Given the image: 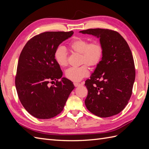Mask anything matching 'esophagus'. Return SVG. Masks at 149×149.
Masks as SVG:
<instances>
[{"mask_svg": "<svg viewBox=\"0 0 149 149\" xmlns=\"http://www.w3.org/2000/svg\"><path fill=\"white\" fill-rule=\"evenodd\" d=\"M73 84H74V86H76V87L79 86L83 84V83H76V82H74Z\"/></svg>", "mask_w": 149, "mask_h": 149, "instance_id": "1", "label": "esophagus"}]
</instances>
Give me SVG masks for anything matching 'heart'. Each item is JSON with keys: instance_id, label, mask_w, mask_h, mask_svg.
Segmentation results:
<instances>
[{"instance_id": "heart-1", "label": "heart", "mask_w": 149, "mask_h": 149, "mask_svg": "<svg viewBox=\"0 0 149 149\" xmlns=\"http://www.w3.org/2000/svg\"><path fill=\"white\" fill-rule=\"evenodd\" d=\"M69 48L76 53H81V63H85L78 67H70L68 68L65 75L67 79L78 81L89 74L88 64L91 66H96L100 62L104 53V48L100 40H93L89 42L88 39L83 37H76L72 40ZM55 59L60 66L68 65L67 52L65 47H58L55 52Z\"/></svg>"}]
</instances>
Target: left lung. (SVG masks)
I'll return each mask as SVG.
<instances>
[{
	"mask_svg": "<svg viewBox=\"0 0 149 149\" xmlns=\"http://www.w3.org/2000/svg\"><path fill=\"white\" fill-rule=\"evenodd\" d=\"M80 32L100 38L104 48L101 61L85 81L88 91L85 105L91 113L101 118L118 114L129 102L136 78L131 50L116 31L89 29Z\"/></svg>",
	"mask_w": 149,
	"mask_h": 149,
	"instance_id": "left-lung-1",
	"label": "left lung"
}]
</instances>
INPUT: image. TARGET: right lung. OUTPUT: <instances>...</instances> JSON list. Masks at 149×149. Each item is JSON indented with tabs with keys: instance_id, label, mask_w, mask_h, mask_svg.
<instances>
[{
	"instance_id": "1",
	"label": "right lung",
	"mask_w": 149,
	"mask_h": 149,
	"mask_svg": "<svg viewBox=\"0 0 149 149\" xmlns=\"http://www.w3.org/2000/svg\"><path fill=\"white\" fill-rule=\"evenodd\" d=\"M73 31H46L34 36L22 49L15 83L18 96L29 114L38 119L54 118L63 109L73 82L62 77L55 59L59 45L71 37ZM55 82L49 87V83Z\"/></svg>"
}]
</instances>
